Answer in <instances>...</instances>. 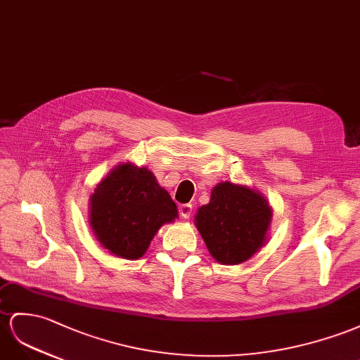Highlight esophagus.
<instances>
[{"label":"esophagus","instance_id":"34e87169","mask_svg":"<svg viewBox=\"0 0 360 360\" xmlns=\"http://www.w3.org/2000/svg\"><path fill=\"white\" fill-rule=\"evenodd\" d=\"M179 214L184 219H190L193 214V205L191 204H182L179 205Z\"/></svg>","mask_w":360,"mask_h":360}]
</instances>
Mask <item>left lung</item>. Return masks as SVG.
<instances>
[{
	"mask_svg": "<svg viewBox=\"0 0 360 360\" xmlns=\"http://www.w3.org/2000/svg\"><path fill=\"white\" fill-rule=\"evenodd\" d=\"M195 220L214 260L240 264L266 243L272 210L262 193L226 181L211 190L210 202L198 210Z\"/></svg>",
	"mask_w": 360,
	"mask_h": 360,
	"instance_id": "1",
	"label": "left lung"
}]
</instances>
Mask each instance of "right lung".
<instances>
[{
    "instance_id": "obj_1",
    "label": "right lung",
    "mask_w": 360,
    "mask_h": 360,
    "mask_svg": "<svg viewBox=\"0 0 360 360\" xmlns=\"http://www.w3.org/2000/svg\"><path fill=\"white\" fill-rule=\"evenodd\" d=\"M178 217L176 204L150 170L118 164L89 198V225L110 254L127 260L143 257L164 224Z\"/></svg>"
}]
</instances>
